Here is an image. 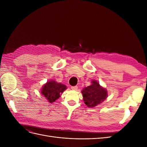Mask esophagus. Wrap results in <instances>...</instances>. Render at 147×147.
Here are the masks:
<instances>
[{
  "mask_svg": "<svg viewBox=\"0 0 147 147\" xmlns=\"http://www.w3.org/2000/svg\"><path fill=\"white\" fill-rule=\"evenodd\" d=\"M71 89H72V90H75V91H77L78 90V86H71Z\"/></svg>",
  "mask_w": 147,
  "mask_h": 147,
  "instance_id": "esophagus-1",
  "label": "esophagus"
}]
</instances>
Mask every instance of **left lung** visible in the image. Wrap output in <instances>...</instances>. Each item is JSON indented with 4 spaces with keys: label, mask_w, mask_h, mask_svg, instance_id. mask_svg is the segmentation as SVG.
Masks as SVG:
<instances>
[{
    "label": "left lung",
    "mask_w": 147,
    "mask_h": 147,
    "mask_svg": "<svg viewBox=\"0 0 147 147\" xmlns=\"http://www.w3.org/2000/svg\"><path fill=\"white\" fill-rule=\"evenodd\" d=\"M83 100L88 107H93L106 99L107 92L96 80H92V84L84 88L82 91Z\"/></svg>",
    "instance_id": "left-lung-1"
}]
</instances>
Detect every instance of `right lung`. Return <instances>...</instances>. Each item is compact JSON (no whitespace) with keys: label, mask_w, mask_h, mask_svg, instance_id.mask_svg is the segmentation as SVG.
<instances>
[{"label":"right lung","mask_w":147,"mask_h":147,"mask_svg":"<svg viewBox=\"0 0 147 147\" xmlns=\"http://www.w3.org/2000/svg\"><path fill=\"white\" fill-rule=\"evenodd\" d=\"M66 86L55 81H50L44 84L42 89V94L49 102L52 103L60 97V94L66 90Z\"/></svg>","instance_id":"add662e5"}]
</instances>
